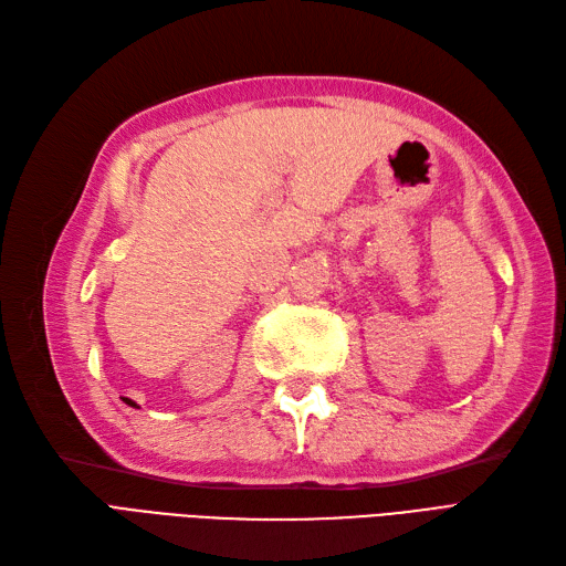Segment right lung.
I'll return each mask as SVG.
<instances>
[{
  "instance_id": "1",
  "label": "right lung",
  "mask_w": 566,
  "mask_h": 566,
  "mask_svg": "<svg viewBox=\"0 0 566 566\" xmlns=\"http://www.w3.org/2000/svg\"><path fill=\"white\" fill-rule=\"evenodd\" d=\"M126 401H128V399H126ZM128 403H132V407H136V403H134V401H128Z\"/></svg>"
}]
</instances>
